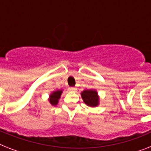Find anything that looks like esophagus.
I'll list each match as a JSON object with an SVG mask.
<instances>
[{
  "label": "esophagus",
  "mask_w": 151,
  "mask_h": 151,
  "mask_svg": "<svg viewBox=\"0 0 151 151\" xmlns=\"http://www.w3.org/2000/svg\"><path fill=\"white\" fill-rule=\"evenodd\" d=\"M69 89H70V91H71V92H74V91H76L75 88H73V87L70 88Z\"/></svg>",
  "instance_id": "1"
}]
</instances>
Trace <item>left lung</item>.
<instances>
[{"label": "left lung", "mask_w": 151, "mask_h": 151, "mask_svg": "<svg viewBox=\"0 0 151 151\" xmlns=\"http://www.w3.org/2000/svg\"><path fill=\"white\" fill-rule=\"evenodd\" d=\"M84 103L90 107H96L99 104V96L96 90L87 89L84 90L81 93Z\"/></svg>", "instance_id": "obj_1"}]
</instances>
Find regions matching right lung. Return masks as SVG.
Wrapping results in <instances>:
<instances>
[{
  "label": "right lung",
  "mask_w": 151,
  "mask_h": 151,
  "mask_svg": "<svg viewBox=\"0 0 151 151\" xmlns=\"http://www.w3.org/2000/svg\"><path fill=\"white\" fill-rule=\"evenodd\" d=\"M63 93V90H56L52 92L50 95H49V98H48V101L49 103L52 104V106H55L58 104L59 100L61 97V95Z\"/></svg>",
  "instance_id": "obj_1"
}]
</instances>
